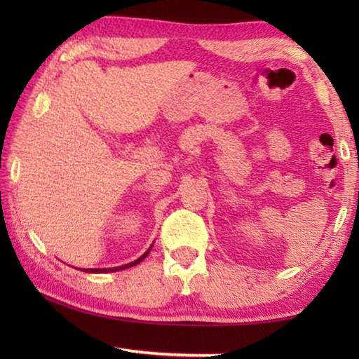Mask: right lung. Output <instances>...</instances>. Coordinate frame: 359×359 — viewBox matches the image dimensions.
Returning <instances> with one entry per match:
<instances>
[{
    "mask_svg": "<svg viewBox=\"0 0 359 359\" xmlns=\"http://www.w3.org/2000/svg\"><path fill=\"white\" fill-rule=\"evenodd\" d=\"M151 247H154V244L150 245V248L147 252H145L142 257H139L137 259H135V261H131V263H128V264H123V266H117V267H92V269H83V272H90V274H104V272H117V271H121V269H128V267H131V266H136V264H139L141 263V261L147 257V255L150 253V250H151ZM82 271V269H81Z\"/></svg>",
    "mask_w": 359,
    "mask_h": 359,
    "instance_id": "obj_1",
    "label": "right lung"
}]
</instances>
